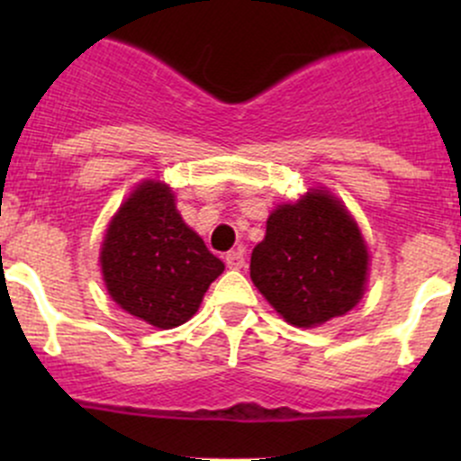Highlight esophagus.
<instances>
[{
  "label": "esophagus",
  "instance_id": "34e87169",
  "mask_svg": "<svg viewBox=\"0 0 461 461\" xmlns=\"http://www.w3.org/2000/svg\"><path fill=\"white\" fill-rule=\"evenodd\" d=\"M225 263L230 269H240L245 265V254L243 249H234V252H227Z\"/></svg>",
  "mask_w": 461,
  "mask_h": 461
}]
</instances>
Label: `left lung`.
I'll return each instance as SVG.
<instances>
[{"instance_id": "left-lung-1", "label": "left lung", "mask_w": 461, "mask_h": 461, "mask_svg": "<svg viewBox=\"0 0 461 461\" xmlns=\"http://www.w3.org/2000/svg\"><path fill=\"white\" fill-rule=\"evenodd\" d=\"M249 276L287 323L314 328L359 303L368 248L341 201L325 189H310L269 213Z\"/></svg>"}]
</instances>
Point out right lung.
<instances>
[{"label":"right lung","mask_w":461,"mask_h":461,"mask_svg":"<svg viewBox=\"0 0 461 461\" xmlns=\"http://www.w3.org/2000/svg\"><path fill=\"white\" fill-rule=\"evenodd\" d=\"M102 276L111 299L149 325H183L225 265L185 225L165 183L144 180L122 203L104 234Z\"/></svg>","instance_id":"obj_1"}]
</instances>
